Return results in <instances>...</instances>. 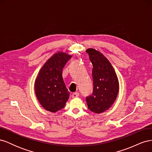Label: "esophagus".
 Wrapping results in <instances>:
<instances>
[{
  "instance_id": "esophagus-1",
  "label": "esophagus",
  "mask_w": 152,
  "mask_h": 152,
  "mask_svg": "<svg viewBox=\"0 0 152 152\" xmlns=\"http://www.w3.org/2000/svg\"><path fill=\"white\" fill-rule=\"evenodd\" d=\"M79 96V93H77V92H75V93H73L72 94V98H77V97H78V96Z\"/></svg>"
}]
</instances>
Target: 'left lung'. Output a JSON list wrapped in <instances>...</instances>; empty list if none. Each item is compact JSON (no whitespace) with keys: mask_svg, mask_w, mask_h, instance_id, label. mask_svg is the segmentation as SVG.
Returning <instances> with one entry per match:
<instances>
[{"mask_svg":"<svg viewBox=\"0 0 152 152\" xmlns=\"http://www.w3.org/2000/svg\"><path fill=\"white\" fill-rule=\"evenodd\" d=\"M93 64V94L86 97L87 104L91 112L102 113L115 101L118 93V80L111 63L103 54L94 49L86 50Z\"/></svg>","mask_w":152,"mask_h":152,"instance_id":"8db88e82","label":"left lung"}]
</instances>
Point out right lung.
I'll use <instances>...</instances> for the list:
<instances>
[{
  "label": "right lung",
  "mask_w": 152,
  "mask_h": 152,
  "mask_svg": "<svg viewBox=\"0 0 152 152\" xmlns=\"http://www.w3.org/2000/svg\"><path fill=\"white\" fill-rule=\"evenodd\" d=\"M71 56L58 52L45 63L35 82L36 96L45 110L56 112L62 109L70 96L64 82L63 68Z\"/></svg>",
  "instance_id": "add662e5"
}]
</instances>
